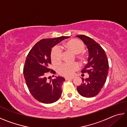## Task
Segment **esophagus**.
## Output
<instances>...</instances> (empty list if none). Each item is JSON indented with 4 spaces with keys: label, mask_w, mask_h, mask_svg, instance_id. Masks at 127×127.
<instances>
[{
    "label": "esophagus",
    "mask_w": 127,
    "mask_h": 127,
    "mask_svg": "<svg viewBox=\"0 0 127 127\" xmlns=\"http://www.w3.org/2000/svg\"><path fill=\"white\" fill-rule=\"evenodd\" d=\"M74 78V77H66L65 78V80H70V79H73Z\"/></svg>",
    "instance_id": "34e87169"
}]
</instances>
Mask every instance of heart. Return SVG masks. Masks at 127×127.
I'll return each mask as SVG.
<instances>
[{"instance_id":"heart-1","label":"heart","mask_w":127,"mask_h":127,"mask_svg":"<svg viewBox=\"0 0 127 127\" xmlns=\"http://www.w3.org/2000/svg\"><path fill=\"white\" fill-rule=\"evenodd\" d=\"M64 46L66 50L71 51L76 55L77 58L81 62L84 61L86 59L84 51L85 46L83 43L77 38H73L68 41L64 44ZM63 53L59 47L55 46L51 49L50 57L51 62L54 64H58L61 63L62 59ZM79 69V65L77 63L72 64L64 63L58 69L59 74L64 77H70L73 74L74 72Z\"/></svg>"}]
</instances>
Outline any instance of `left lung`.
I'll list each match as a JSON object with an SVG mask.
<instances>
[{"label":"left lung","mask_w":127,"mask_h":127,"mask_svg":"<svg viewBox=\"0 0 127 127\" xmlns=\"http://www.w3.org/2000/svg\"><path fill=\"white\" fill-rule=\"evenodd\" d=\"M86 45L89 49L88 63L82 70V73H87L88 78L82 79V83L77 87L81 96L85 97H94L104 86L109 70V62L104 49L92 38L83 35H77Z\"/></svg>","instance_id":"8db88e82"}]
</instances>
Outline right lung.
<instances>
[{
	"mask_svg": "<svg viewBox=\"0 0 127 127\" xmlns=\"http://www.w3.org/2000/svg\"><path fill=\"white\" fill-rule=\"evenodd\" d=\"M68 37L61 36L41 40L32 47L27 56L23 68L26 83L32 96L41 102L51 104L61 97L62 86L65 79L58 77L48 82L46 74L48 73H56L49 66L51 63V48Z\"/></svg>",
	"mask_w": 127,
	"mask_h": 127,
	"instance_id": "add662e5",
	"label": "right lung"
}]
</instances>
